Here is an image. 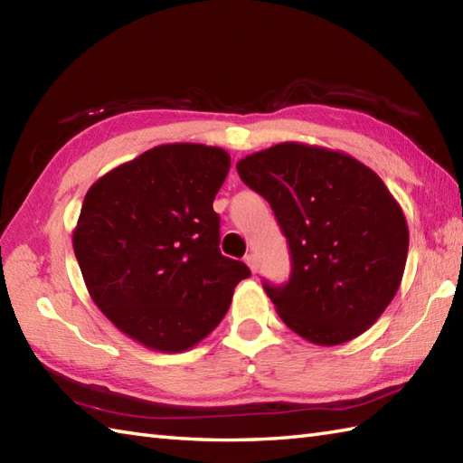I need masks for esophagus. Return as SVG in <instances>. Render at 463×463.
<instances>
[{
  "label": "esophagus",
  "mask_w": 463,
  "mask_h": 463,
  "mask_svg": "<svg viewBox=\"0 0 463 463\" xmlns=\"http://www.w3.org/2000/svg\"><path fill=\"white\" fill-rule=\"evenodd\" d=\"M244 262L249 264V269H250V272H252V274H257V270H259V262H257V257H254V254H247V257H244Z\"/></svg>",
  "instance_id": "34e87169"
}]
</instances>
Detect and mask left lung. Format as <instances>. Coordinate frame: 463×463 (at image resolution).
<instances>
[{
    "label": "left lung",
    "instance_id": "1",
    "mask_svg": "<svg viewBox=\"0 0 463 463\" xmlns=\"http://www.w3.org/2000/svg\"><path fill=\"white\" fill-rule=\"evenodd\" d=\"M237 171L288 242V282H262L282 322L318 346L366 332L396 297L410 242L380 176L346 153L302 143L244 156Z\"/></svg>",
    "mask_w": 463,
    "mask_h": 463
}]
</instances>
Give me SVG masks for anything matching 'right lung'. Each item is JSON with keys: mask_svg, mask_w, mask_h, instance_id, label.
I'll return each instance as SVG.
<instances>
[{"mask_svg": "<svg viewBox=\"0 0 463 463\" xmlns=\"http://www.w3.org/2000/svg\"><path fill=\"white\" fill-rule=\"evenodd\" d=\"M231 169L219 146L159 145L87 191L73 250L93 302L127 336L183 352L219 326L250 277L221 254L213 201Z\"/></svg>", "mask_w": 463, "mask_h": 463, "instance_id": "right-lung-1", "label": "right lung"}]
</instances>
